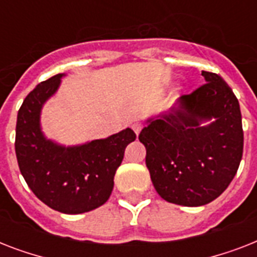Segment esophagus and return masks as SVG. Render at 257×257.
<instances>
[{"label":"esophagus","mask_w":257,"mask_h":257,"mask_svg":"<svg viewBox=\"0 0 257 257\" xmlns=\"http://www.w3.org/2000/svg\"><path fill=\"white\" fill-rule=\"evenodd\" d=\"M141 128H143L141 122H135V124L132 125V129L135 131V133H136V135H139V133L141 132Z\"/></svg>","instance_id":"esophagus-1"}]
</instances>
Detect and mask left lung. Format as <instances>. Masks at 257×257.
I'll return each instance as SVG.
<instances>
[{"label": "left lung", "mask_w": 257, "mask_h": 257, "mask_svg": "<svg viewBox=\"0 0 257 257\" xmlns=\"http://www.w3.org/2000/svg\"><path fill=\"white\" fill-rule=\"evenodd\" d=\"M177 98L168 112L149 117L139 140L153 187L168 203L200 207L223 193L243 156L239 101L219 74Z\"/></svg>", "instance_id": "obj_1"}]
</instances>
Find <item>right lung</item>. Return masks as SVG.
Here are the masks:
<instances>
[{
    "label": "right lung",
    "instance_id": "1",
    "mask_svg": "<svg viewBox=\"0 0 257 257\" xmlns=\"http://www.w3.org/2000/svg\"><path fill=\"white\" fill-rule=\"evenodd\" d=\"M65 73L38 84L18 110L16 155L33 193L54 211L78 215L108 201L126 145L136 140L131 128L78 145L58 144L44 135L41 110Z\"/></svg>",
    "mask_w": 257,
    "mask_h": 257
}]
</instances>
